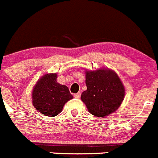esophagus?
I'll return each instance as SVG.
<instances>
[{
    "mask_svg": "<svg viewBox=\"0 0 158 158\" xmlns=\"http://www.w3.org/2000/svg\"><path fill=\"white\" fill-rule=\"evenodd\" d=\"M74 97L75 98H80V97H81V93H80V92H78V93H77V94H74Z\"/></svg>",
    "mask_w": 158,
    "mask_h": 158,
    "instance_id": "1",
    "label": "esophagus"
}]
</instances>
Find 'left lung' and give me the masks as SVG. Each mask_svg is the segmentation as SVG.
<instances>
[{
    "label": "left lung",
    "instance_id": "8db88e82",
    "mask_svg": "<svg viewBox=\"0 0 158 158\" xmlns=\"http://www.w3.org/2000/svg\"><path fill=\"white\" fill-rule=\"evenodd\" d=\"M87 90L81 100L96 117H105L117 110L124 98V87L116 73L109 69L86 72Z\"/></svg>",
    "mask_w": 158,
    "mask_h": 158
}]
</instances>
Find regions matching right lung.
Wrapping results in <instances>:
<instances>
[{
	"mask_svg": "<svg viewBox=\"0 0 158 158\" xmlns=\"http://www.w3.org/2000/svg\"><path fill=\"white\" fill-rule=\"evenodd\" d=\"M72 98L68 87L57 82V74L44 75L34 86L32 94L36 110L48 117L59 114L65 103Z\"/></svg>",
	"mask_w": 158,
	"mask_h": 158,
	"instance_id": "add662e5",
	"label": "right lung"
}]
</instances>
